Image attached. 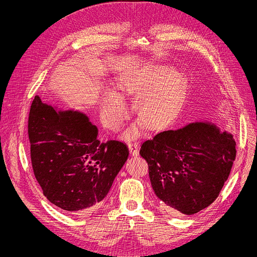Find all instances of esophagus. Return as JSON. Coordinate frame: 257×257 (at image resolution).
I'll use <instances>...</instances> for the list:
<instances>
[{
    "mask_svg": "<svg viewBox=\"0 0 257 257\" xmlns=\"http://www.w3.org/2000/svg\"><path fill=\"white\" fill-rule=\"evenodd\" d=\"M128 148L132 156L139 155V145L136 142H128Z\"/></svg>",
    "mask_w": 257,
    "mask_h": 257,
    "instance_id": "obj_1",
    "label": "esophagus"
}]
</instances>
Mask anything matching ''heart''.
<instances>
[{
  "mask_svg": "<svg viewBox=\"0 0 257 257\" xmlns=\"http://www.w3.org/2000/svg\"><path fill=\"white\" fill-rule=\"evenodd\" d=\"M184 80L177 71L164 64H156L120 77L117 89L120 96L133 99V111L149 130L163 129L176 113L181 102ZM113 89L104 92L101 117L105 126L115 130L127 115V105ZM133 134V130L127 136Z\"/></svg>",
  "mask_w": 257,
  "mask_h": 257,
  "instance_id": "b5f03b06",
  "label": "heart"
}]
</instances>
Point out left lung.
<instances>
[{"instance_id": "1", "label": "left lung", "mask_w": 257, "mask_h": 257, "mask_svg": "<svg viewBox=\"0 0 257 257\" xmlns=\"http://www.w3.org/2000/svg\"><path fill=\"white\" fill-rule=\"evenodd\" d=\"M155 195L171 213L194 214L218 198L236 150L230 133L207 121L168 130L143 143Z\"/></svg>"}]
</instances>
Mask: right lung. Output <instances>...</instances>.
<instances>
[{
  "instance_id": "1",
  "label": "right lung",
  "mask_w": 257,
  "mask_h": 257,
  "mask_svg": "<svg viewBox=\"0 0 257 257\" xmlns=\"http://www.w3.org/2000/svg\"><path fill=\"white\" fill-rule=\"evenodd\" d=\"M28 134L35 178L51 203L65 211L96 209L129 155L124 143H101L84 113L57 111L38 96L31 104Z\"/></svg>"
}]
</instances>
